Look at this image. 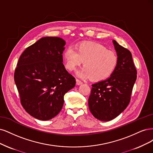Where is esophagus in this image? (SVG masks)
<instances>
[{"instance_id": "1", "label": "esophagus", "mask_w": 153, "mask_h": 153, "mask_svg": "<svg viewBox=\"0 0 153 153\" xmlns=\"http://www.w3.org/2000/svg\"><path fill=\"white\" fill-rule=\"evenodd\" d=\"M82 82L80 80H79V79H76V85H82Z\"/></svg>"}]
</instances>
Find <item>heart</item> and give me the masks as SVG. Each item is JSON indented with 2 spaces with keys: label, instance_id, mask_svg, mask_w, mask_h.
<instances>
[{
  "label": "heart",
  "instance_id": "obj_1",
  "mask_svg": "<svg viewBox=\"0 0 153 153\" xmlns=\"http://www.w3.org/2000/svg\"><path fill=\"white\" fill-rule=\"evenodd\" d=\"M65 67L74 71L84 62V67L77 72L79 77L93 81H100L109 77L114 72L118 63L116 53L102 44L94 42H82L77 51L72 47L67 48L63 53Z\"/></svg>",
  "mask_w": 153,
  "mask_h": 153
}]
</instances>
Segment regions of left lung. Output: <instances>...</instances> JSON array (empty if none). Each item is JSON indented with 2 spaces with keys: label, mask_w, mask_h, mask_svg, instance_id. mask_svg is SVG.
<instances>
[{
  "label": "left lung",
  "mask_w": 153,
  "mask_h": 153,
  "mask_svg": "<svg viewBox=\"0 0 153 153\" xmlns=\"http://www.w3.org/2000/svg\"><path fill=\"white\" fill-rule=\"evenodd\" d=\"M118 63L107 79L91 85L88 106L93 116L102 121L114 119L124 111L130 101L137 79V70L131 52L112 40Z\"/></svg>",
  "instance_id": "left-lung-1"
}]
</instances>
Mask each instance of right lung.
<instances>
[{"mask_svg": "<svg viewBox=\"0 0 153 153\" xmlns=\"http://www.w3.org/2000/svg\"><path fill=\"white\" fill-rule=\"evenodd\" d=\"M65 41L44 37L26 48L19 58L14 82L23 107L37 120L47 121L60 112L64 95L76 79L63 64Z\"/></svg>", "mask_w": 153, "mask_h": 153, "instance_id": "add662e5", "label": "right lung"}]
</instances>
